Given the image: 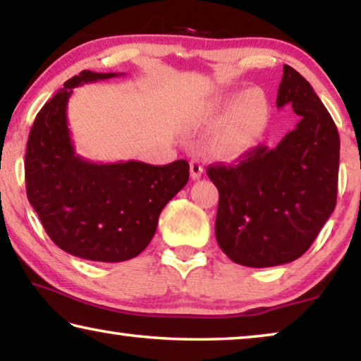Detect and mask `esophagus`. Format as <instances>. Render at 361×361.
Wrapping results in <instances>:
<instances>
[{"instance_id":"obj_1","label":"esophagus","mask_w":361,"mask_h":361,"mask_svg":"<svg viewBox=\"0 0 361 361\" xmlns=\"http://www.w3.org/2000/svg\"><path fill=\"white\" fill-rule=\"evenodd\" d=\"M190 173H191V178L192 180H197V178H201V176H202L204 169H202V165H201V162H199L197 159H192L191 160Z\"/></svg>"}]
</instances>
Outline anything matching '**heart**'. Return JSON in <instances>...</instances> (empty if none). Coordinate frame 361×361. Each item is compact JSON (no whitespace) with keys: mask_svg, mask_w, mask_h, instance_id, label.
Returning <instances> with one entry per match:
<instances>
[{"mask_svg":"<svg viewBox=\"0 0 361 361\" xmlns=\"http://www.w3.org/2000/svg\"><path fill=\"white\" fill-rule=\"evenodd\" d=\"M269 121L266 97L257 90L220 95L199 110L191 125L215 131L212 147L222 159H236L256 146Z\"/></svg>","mask_w":361,"mask_h":361,"instance_id":"obj_1","label":"heart"}]
</instances>
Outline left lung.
<instances>
[{
	"instance_id": "obj_1",
	"label": "left lung",
	"mask_w": 361,
	"mask_h": 361,
	"mask_svg": "<svg viewBox=\"0 0 361 361\" xmlns=\"http://www.w3.org/2000/svg\"><path fill=\"white\" fill-rule=\"evenodd\" d=\"M300 116L276 147L250 150L238 165H211L219 190L215 238L236 264L272 267L298 259L334 212L338 139L308 80L283 64L277 109Z\"/></svg>"
}]
</instances>
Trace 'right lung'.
I'll return each instance as SVG.
<instances>
[{"label":"right lung","mask_w":361,"mask_h":361,"mask_svg":"<svg viewBox=\"0 0 361 361\" xmlns=\"http://www.w3.org/2000/svg\"><path fill=\"white\" fill-rule=\"evenodd\" d=\"M123 73L82 71L35 116L25 150L30 206L58 248L87 261L121 262L147 248L159 215L190 178V164H97L76 154L68 128L73 89Z\"/></svg>","instance_id":"add662e5"}]
</instances>
